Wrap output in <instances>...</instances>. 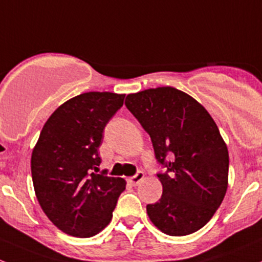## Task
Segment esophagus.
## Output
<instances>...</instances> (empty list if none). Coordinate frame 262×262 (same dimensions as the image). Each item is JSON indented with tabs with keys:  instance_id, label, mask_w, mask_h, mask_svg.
<instances>
[{
	"instance_id": "esophagus-1",
	"label": "esophagus",
	"mask_w": 262,
	"mask_h": 262,
	"mask_svg": "<svg viewBox=\"0 0 262 262\" xmlns=\"http://www.w3.org/2000/svg\"><path fill=\"white\" fill-rule=\"evenodd\" d=\"M143 178H144V173H143L142 170H138V172H137L133 177L129 178L128 182L132 184V186H137L140 181H143Z\"/></svg>"
}]
</instances>
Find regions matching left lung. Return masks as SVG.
<instances>
[{"label": "left lung", "mask_w": 262, "mask_h": 262, "mask_svg": "<svg viewBox=\"0 0 262 262\" xmlns=\"http://www.w3.org/2000/svg\"><path fill=\"white\" fill-rule=\"evenodd\" d=\"M125 106L152 140L164 172L158 202L147 205L154 226L170 236L207 224L227 191L228 150L216 123L192 96L170 86L129 94Z\"/></svg>", "instance_id": "left-lung-1"}]
</instances>
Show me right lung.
Returning a JSON list of instances; mask_svg holds the SVG:
<instances>
[{
    "label": "right lung",
    "instance_id": "obj_1",
    "mask_svg": "<svg viewBox=\"0 0 262 262\" xmlns=\"http://www.w3.org/2000/svg\"><path fill=\"white\" fill-rule=\"evenodd\" d=\"M124 96L84 93L59 106L41 130L31 174L41 208L57 228L92 237L109 225L125 181L98 173V148Z\"/></svg>",
    "mask_w": 262,
    "mask_h": 262
}]
</instances>
